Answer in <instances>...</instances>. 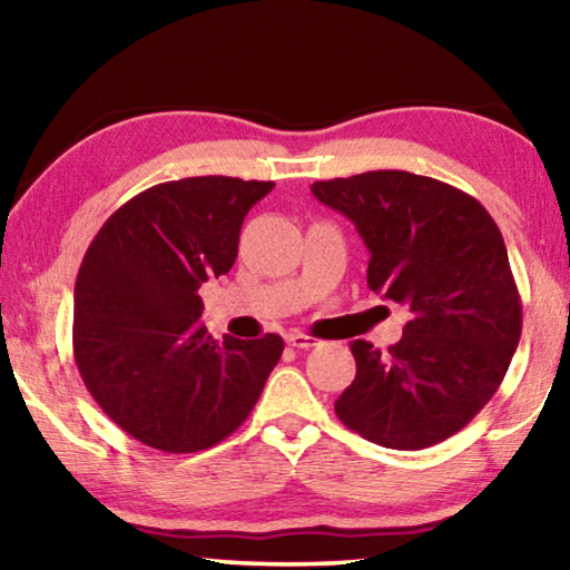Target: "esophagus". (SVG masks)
<instances>
[{
    "instance_id": "34e87169",
    "label": "esophagus",
    "mask_w": 570,
    "mask_h": 570,
    "mask_svg": "<svg viewBox=\"0 0 570 570\" xmlns=\"http://www.w3.org/2000/svg\"><path fill=\"white\" fill-rule=\"evenodd\" d=\"M286 342L296 346V350H312V346L320 344V340L316 336H308V334H302V332H292L286 334Z\"/></svg>"
}]
</instances>
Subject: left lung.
<instances>
[{"label":"left lung","mask_w":570,"mask_h":570,"mask_svg":"<svg viewBox=\"0 0 570 570\" xmlns=\"http://www.w3.org/2000/svg\"><path fill=\"white\" fill-rule=\"evenodd\" d=\"M312 193L360 230L372 292L410 308L387 354L350 344L356 377L336 417L382 448L438 445L493 397L523 330L500 228L468 193L407 170L316 180Z\"/></svg>","instance_id":"8db88e82"}]
</instances>
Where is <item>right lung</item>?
Returning a JSON list of instances; mask_svg holds the SVG:
<instances>
[{
	"instance_id": "right-lung-1",
	"label": "right lung",
	"mask_w": 570,
	"mask_h": 570,
	"mask_svg": "<svg viewBox=\"0 0 570 570\" xmlns=\"http://www.w3.org/2000/svg\"><path fill=\"white\" fill-rule=\"evenodd\" d=\"M272 180L198 176L138 193L105 220L75 282L85 387L142 445L198 452L236 432L284 352L278 334L216 342L198 288L230 272Z\"/></svg>"
}]
</instances>
